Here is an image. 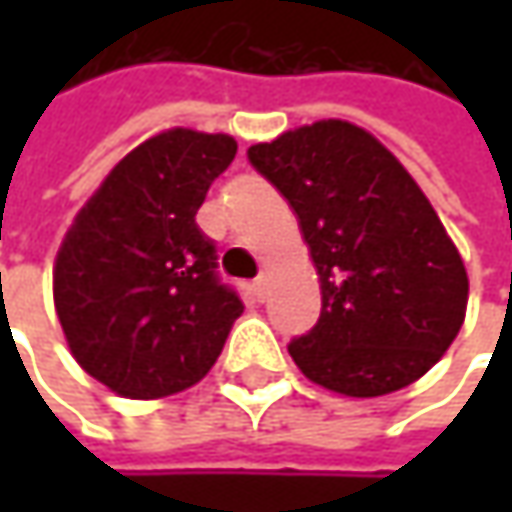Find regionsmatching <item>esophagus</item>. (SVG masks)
I'll return each instance as SVG.
<instances>
[{"mask_svg":"<svg viewBox=\"0 0 512 512\" xmlns=\"http://www.w3.org/2000/svg\"><path fill=\"white\" fill-rule=\"evenodd\" d=\"M250 290H253V296H256V299H265V290H267V276H265V273L253 279V285H250Z\"/></svg>","mask_w":512,"mask_h":512,"instance_id":"34e87169","label":"esophagus"}]
</instances>
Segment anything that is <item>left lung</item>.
Here are the masks:
<instances>
[{"label":"left lung","instance_id":"8db88e82","mask_svg":"<svg viewBox=\"0 0 512 512\" xmlns=\"http://www.w3.org/2000/svg\"><path fill=\"white\" fill-rule=\"evenodd\" d=\"M299 216L322 285L316 327L287 344L310 382L353 399L402 390L464 325L467 270L422 187L342 119L247 150Z\"/></svg>","mask_w":512,"mask_h":512}]
</instances>
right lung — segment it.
I'll list each match as a JSON object with an SVG mask.
<instances>
[{
  "mask_svg": "<svg viewBox=\"0 0 512 512\" xmlns=\"http://www.w3.org/2000/svg\"><path fill=\"white\" fill-rule=\"evenodd\" d=\"M233 156L225 133L150 136L110 170L56 253L53 305L70 353L125 399H162L205 379L245 310L196 225Z\"/></svg>",
  "mask_w": 512,
  "mask_h": 512,
  "instance_id": "right-lung-1",
  "label": "right lung"
}]
</instances>
